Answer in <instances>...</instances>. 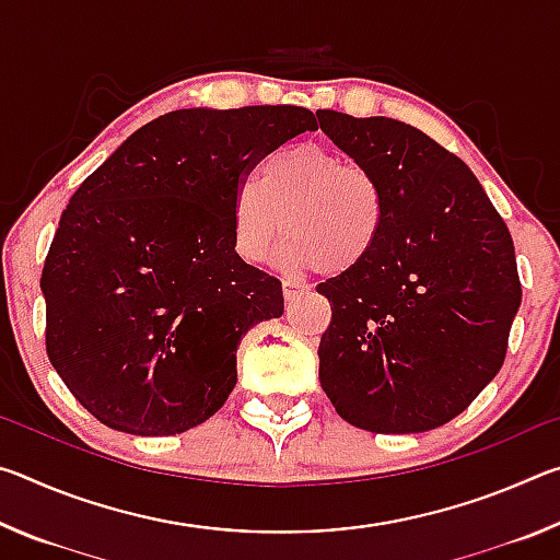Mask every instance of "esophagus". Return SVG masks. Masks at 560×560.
I'll return each instance as SVG.
<instances>
[{"label":"esophagus","instance_id":"esophagus-1","mask_svg":"<svg viewBox=\"0 0 560 560\" xmlns=\"http://www.w3.org/2000/svg\"><path fill=\"white\" fill-rule=\"evenodd\" d=\"M281 289H283V299H287L289 303H291V301H296V299H301V293H306V289L299 287L296 281H283V283H281Z\"/></svg>","mask_w":560,"mask_h":560}]
</instances>
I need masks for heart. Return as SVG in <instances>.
Wrapping results in <instances>:
<instances>
[{"label": "heart", "mask_w": 560, "mask_h": 560, "mask_svg": "<svg viewBox=\"0 0 560 560\" xmlns=\"http://www.w3.org/2000/svg\"><path fill=\"white\" fill-rule=\"evenodd\" d=\"M385 195L371 170L346 163L318 143L273 150L257 183L232 197V240L240 257L259 267L281 230L279 267L291 273L320 269L330 277L358 269L385 230Z\"/></svg>", "instance_id": "heart-1"}]
</instances>
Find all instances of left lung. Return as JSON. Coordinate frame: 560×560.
Listing matches in <instances>:
<instances>
[{
    "label": "left lung",
    "instance_id": "left-lung-1",
    "mask_svg": "<svg viewBox=\"0 0 560 560\" xmlns=\"http://www.w3.org/2000/svg\"><path fill=\"white\" fill-rule=\"evenodd\" d=\"M316 116L375 175L387 207L371 257L318 287L334 311L318 346L320 387L360 430L442 428L504 365L521 306L514 242L471 170L422 130Z\"/></svg>",
    "mask_w": 560,
    "mask_h": 560
}]
</instances>
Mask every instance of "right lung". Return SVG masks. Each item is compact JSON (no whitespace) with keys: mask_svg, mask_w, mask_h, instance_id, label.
<instances>
[{"mask_svg":"<svg viewBox=\"0 0 560 560\" xmlns=\"http://www.w3.org/2000/svg\"><path fill=\"white\" fill-rule=\"evenodd\" d=\"M316 116L185 108L132 132L66 207L42 271L46 353L110 430L197 428L236 385V346L283 314L281 281L234 252L232 197Z\"/></svg>","mask_w":560,"mask_h":560,"instance_id":"1","label":"right lung"}]
</instances>
